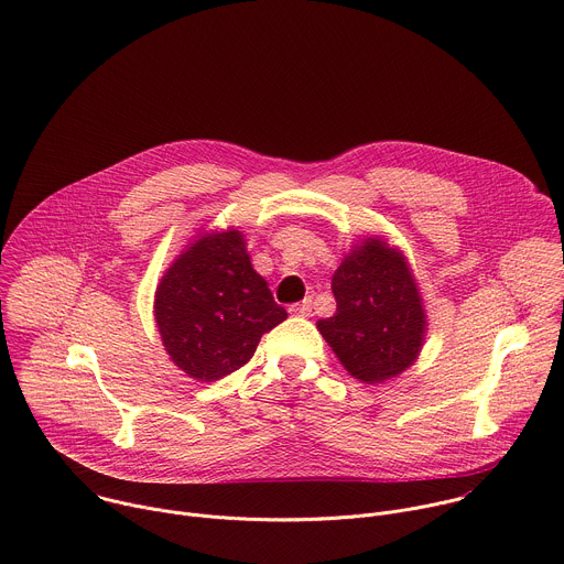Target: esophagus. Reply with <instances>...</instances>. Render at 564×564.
<instances>
[{
  "instance_id": "obj_1",
  "label": "esophagus",
  "mask_w": 564,
  "mask_h": 564,
  "mask_svg": "<svg viewBox=\"0 0 564 564\" xmlns=\"http://www.w3.org/2000/svg\"><path fill=\"white\" fill-rule=\"evenodd\" d=\"M290 314H294V316H310V314H312V301L305 299V301H301V303L290 305Z\"/></svg>"
}]
</instances>
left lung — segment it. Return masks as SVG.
I'll return each mask as SVG.
<instances>
[{
	"label": "left lung",
	"instance_id": "8db88e82",
	"mask_svg": "<svg viewBox=\"0 0 564 564\" xmlns=\"http://www.w3.org/2000/svg\"><path fill=\"white\" fill-rule=\"evenodd\" d=\"M336 312L316 323L349 377L377 386L419 358L427 316L414 272L399 248L365 237L332 276Z\"/></svg>",
	"mask_w": 564,
	"mask_h": 564
}]
</instances>
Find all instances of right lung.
<instances>
[{
	"mask_svg": "<svg viewBox=\"0 0 564 564\" xmlns=\"http://www.w3.org/2000/svg\"><path fill=\"white\" fill-rule=\"evenodd\" d=\"M246 246L235 228L199 232L156 285L163 347L195 381L213 383L243 367L261 336L288 318Z\"/></svg>",
	"mask_w": 564,
	"mask_h": 564,
	"instance_id": "right-lung-1",
	"label": "right lung"
}]
</instances>
